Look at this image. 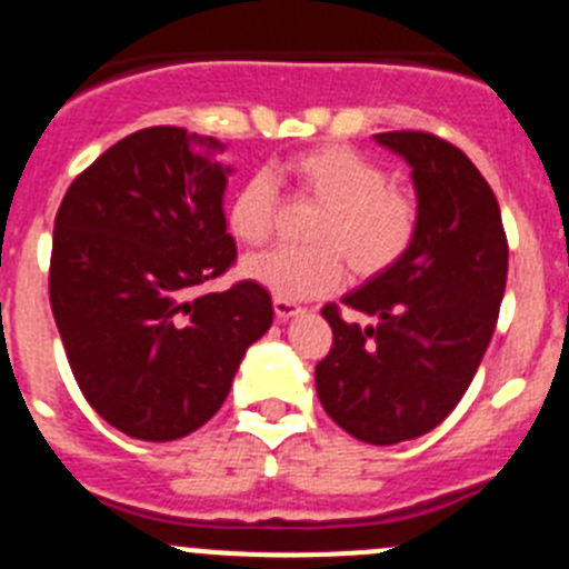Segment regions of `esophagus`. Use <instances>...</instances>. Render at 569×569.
I'll return each instance as SVG.
<instances>
[{"label": "esophagus", "instance_id": "1", "mask_svg": "<svg viewBox=\"0 0 569 569\" xmlns=\"http://www.w3.org/2000/svg\"><path fill=\"white\" fill-rule=\"evenodd\" d=\"M306 309L300 303H295V300L289 298H274V318L278 320H289L295 318V315H303Z\"/></svg>", "mask_w": 569, "mask_h": 569}]
</instances>
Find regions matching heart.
Here are the masks:
<instances>
[{
	"instance_id": "1",
	"label": "heart",
	"mask_w": 569,
	"mask_h": 569,
	"mask_svg": "<svg viewBox=\"0 0 569 569\" xmlns=\"http://www.w3.org/2000/svg\"><path fill=\"white\" fill-rule=\"evenodd\" d=\"M291 191L318 202L309 217L306 249H278L251 257L246 278L274 298L306 300L338 289L343 260L358 278H372L409 251L418 231V202L389 182L383 166L346 146H315L286 157L274 171ZM278 191L269 174L246 177L229 197L226 226L237 243L257 249L274 234Z\"/></svg>"
}]
</instances>
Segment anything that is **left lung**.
Returning a JSON list of instances; mask_svg holds the SVG:
<instances>
[{"label":"left lung","mask_w":569,"mask_h":569,"mask_svg":"<svg viewBox=\"0 0 569 569\" xmlns=\"http://www.w3.org/2000/svg\"><path fill=\"white\" fill-rule=\"evenodd\" d=\"M375 140L412 166L418 231L398 263L343 298L372 323L323 306L335 340L315 387L340 429L389 447L438 427L472 383L496 332L510 249L490 182L461 148L427 131Z\"/></svg>","instance_id":"obj_1"}]
</instances>
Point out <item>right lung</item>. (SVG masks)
Instances as JSON below:
<instances>
[{
    "instance_id": "1",
    "label": "right lung",
    "mask_w": 569,
    "mask_h": 569,
    "mask_svg": "<svg viewBox=\"0 0 569 569\" xmlns=\"http://www.w3.org/2000/svg\"><path fill=\"white\" fill-rule=\"evenodd\" d=\"M223 146L186 128L128 134L71 182L53 223L51 309L79 389L120 432L177 441L223 407L269 291L194 295L237 260Z\"/></svg>"
}]
</instances>
